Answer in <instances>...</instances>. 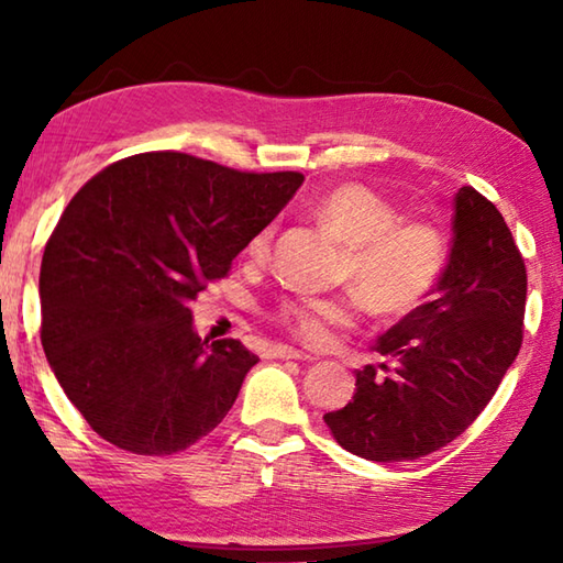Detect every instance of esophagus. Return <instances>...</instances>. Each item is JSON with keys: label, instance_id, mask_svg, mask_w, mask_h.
<instances>
[{"label": "esophagus", "instance_id": "obj_1", "mask_svg": "<svg viewBox=\"0 0 563 563\" xmlns=\"http://www.w3.org/2000/svg\"><path fill=\"white\" fill-rule=\"evenodd\" d=\"M271 357H278V360H312L310 355H305V352L292 350V347H285V345H275L271 350Z\"/></svg>", "mask_w": 563, "mask_h": 563}]
</instances>
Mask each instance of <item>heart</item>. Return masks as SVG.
Returning a JSON list of instances; mask_svg holds the SVG:
<instances>
[{"label":"heart","instance_id":"heart-1","mask_svg":"<svg viewBox=\"0 0 563 563\" xmlns=\"http://www.w3.org/2000/svg\"><path fill=\"white\" fill-rule=\"evenodd\" d=\"M318 221L347 247L340 278L350 283L377 316H405L415 310L440 280L446 241L427 221L397 223V208L375 190L345 184L328 190L316 206ZM275 228L268 223L251 238L247 258L263 261ZM357 312L352 295L335 298H283L273 318L305 345H322L330 328L347 325Z\"/></svg>","mask_w":563,"mask_h":563}]
</instances>
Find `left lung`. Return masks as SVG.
<instances>
[{
	"label": "left lung",
	"mask_w": 563,
	"mask_h": 563,
	"mask_svg": "<svg viewBox=\"0 0 563 563\" xmlns=\"http://www.w3.org/2000/svg\"><path fill=\"white\" fill-rule=\"evenodd\" d=\"M452 251L432 300L377 338L387 362L357 369L355 395L328 412L340 446L402 462L456 440L497 393L523 338L527 265L497 206L462 186Z\"/></svg>",
	"instance_id": "left-lung-1"
}]
</instances>
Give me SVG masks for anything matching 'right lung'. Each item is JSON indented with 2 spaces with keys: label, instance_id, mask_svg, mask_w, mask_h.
I'll list each match as a JSON object with an SVG mask.
<instances>
[{
  "label": "right lung",
  "instance_id": "1",
  "mask_svg": "<svg viewBox=\"0 0 563 563\" xmlns=\"http://www.w3.org/2000/svg\"><path fill=\"white\" fill-rule=\"evenodd\" d=\"M178 151L99 170L44 247L42 345L66 397L103 440L164 456L223 422L258 355L194 330L190 302L302 186Z\"/></svg>",
  "mask_w": 563,
  "mask_h": 563
}]
</instances>
